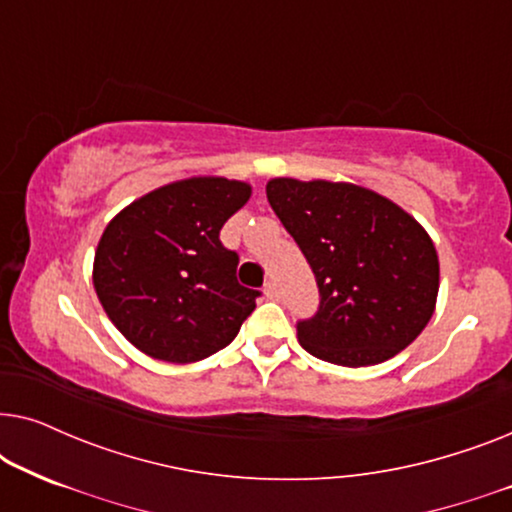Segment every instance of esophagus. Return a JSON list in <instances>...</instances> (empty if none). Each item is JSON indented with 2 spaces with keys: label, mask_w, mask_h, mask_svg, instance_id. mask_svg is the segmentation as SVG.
<instances>
[{
  "label": "esophagus",
  "mask_w": 512,
  "mask_h": 512,
  "mask_svg": "<svg viewBox=\"0 0 512 512\" xmlns=\"http://www.w3.org/2000/svg\"><path fill=\"white\" fill-rule=\"evenodd\" d=\"M263 293H265V298H270V300H277V284L275 282H268L263 286Z\"/></svg>",
  "instance_id": "obj_1"
}]
</instances>
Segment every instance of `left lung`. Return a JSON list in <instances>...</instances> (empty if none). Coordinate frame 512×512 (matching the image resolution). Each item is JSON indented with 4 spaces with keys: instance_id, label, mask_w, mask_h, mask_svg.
<instances>
[{
    "instance_id": "1",
    "label": "left lung",
    "mask_w": 512,
    "mask_h": 512,
    "mask_svg": "<svg viewBox=\"0 0 512 512\" xmlns=\"http://www.w3.org/2000/svg\"><path fill=\"white\" fill-rule=\"evenodd\" d=\"M268 202L317 279L319 307L296 324L321 361L347 368L396 356L429 324L438 254L408 212L368 188L268 181Z\"/></svg>"
}]
</instances>
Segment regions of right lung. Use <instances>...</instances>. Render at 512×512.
I'll use <instances>...</instances> for the list:
<instances>
[{
    "label": "right lung",
    "mask_w": 512,
    "mask_h": 512,
    "mask_svg": "<svg viewBox=\"0 0 512 512\" xmlns=\"http://www.w3.org/2000/svg\"><path fill=\"white\" fill-rule=\"evenodd\" d=\"M251 188L223 177L174 181L125 207L102 233L93 284L139 352L193 363L228 347L261 291L237 282V251L219 233Z\"/></svg>",
    "instance_id": "1"
}]
</instances>
